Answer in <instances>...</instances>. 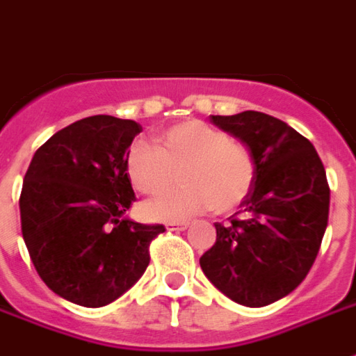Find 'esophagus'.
I'll use <instances>...</instances> for the list:
<instances>
[{
  "label": "esophagus",
  "mask_w": 356,
  "mask_h": 356,
  "mask_svg": "<svg viewBox=\"0 0 356 356\" xmlns=\"http://www.w3.org/2000/svg\"><path fill=\"white\" fill-rule=\"evenodd\" d=\"M165 227L170 229V231H185L188 223L186 221H170V223H165Z\"/></svg>",
  "instance_id": "1"
}]
</instances>
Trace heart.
Segmentation results:
<instances>
[{
    "label": "heart",
    "instance_id": "1",
    "mask_svg": "<svg viewBox=\"0 0 356 356\" xmlns=\"http://www.w3.org/2000/svg\"><path fill=\"white\" fill-rule=\"evenodd\" d=\"M125 170L133 186L156 196L177 177L183 183L160 198L145 204L152 219H177L211 208L227 213L240 206L255 179L250 148L219 127L186 120L156 135V145L133 140L125 156Z\"/></svg>",
    "mask_w": 356,
    "mask_h": 356
}]
</instances>
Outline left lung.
Segmentation results:
<instances>
[{
	"instance_id": "obj_1",
	"label": "left lung",
	"mask_w": 356,
	"mask_h": 356,
	"mask_svg": "<svg viewBox=\"0 0 356 356\" xmlns=\"http://www.w3.org/2000/svg\"><path fill=\"white\" fill-rule=\"evenodd\" d=\"M211 122L254 156L255 179L231 223L200 257L209 282L246 307L275 303L305 280L328 225L330 186L311 140L278 118L246 110Z\"/></svg>"
}]
</instances>
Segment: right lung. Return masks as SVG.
Masks as SVG:
<instances>
[{
  "label": "right lung",
  "instance_id": "1",
  "mask_svg": "<svg viewBox=\"0 0 356 356\" xmlns=\"http://www.w3.org/2000/svg\"><path fill=\"white\" fill-rule=\"evenodd\" d=\"M140 131L133 120L83 118L45 140L28 165L22 238L47 288L76 305H108L129 290L165 231L124 216L137 200L125 156Z\"/></svg>",
  "mask_w": 356,
  "mask_h": 356
}]
</instances>
